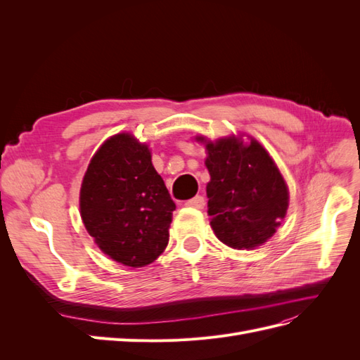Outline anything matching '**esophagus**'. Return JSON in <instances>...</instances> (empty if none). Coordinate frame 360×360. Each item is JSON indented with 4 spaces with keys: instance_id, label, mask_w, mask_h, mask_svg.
Here are the masks:
<instances>
[{
    "instance_id": "1",
    "label": "esophagus",
    "mask_w": 360,
    "mask_h": 360,
    "mask_svg": "<svg viewBox=\"0 0 360 360\" xmlns=\"http://www.w3.org/2000/svg\"><path fill=\"white\" fill-rule=\"evenodd\" d=\"M186 205L188 207H193V209H204V205H205L204 197H201V195H197V197L188 200Z\"/></svg>"
}]
</instances>
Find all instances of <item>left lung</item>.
<instances>
[{
	"label": "left lung",
	"instance_id": "8db88e82",
	"mask_svg": "<svg viewBox=\"0 0 360 360\" xmlns=\"http://www.w3.org/2000/svg\"><path fill=\"white\" fill-rule=\"evenodd\" d=\"M205 147L207 213L216 237L234 249L263 245L276 233L288 207L287 184L274 159L255 139L248 147L236 138Z\"/></svg>",
	"mask_w": 360,
	"mask_h": 360
}]
</instances>
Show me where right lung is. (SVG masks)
<instances>
[{
  "mask_svg": "<svg viewBox=\"0 0 360 360\" xmlns=\"http://www.w3.org/2000/svg\"><path fill=\"white\" fill-rule=\"evenodd\" d=\"M81 217L106 255L129 267L147 266L168 245L176 204L147 146L120 134L97 150L81 188Z\"/></svg>",
  "mask_w": 360,
  "mask_h": 360,
  "instance_id": "right-lung-1",
  "label": "right lung"
}]
</instances>
